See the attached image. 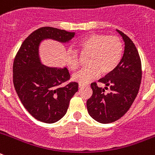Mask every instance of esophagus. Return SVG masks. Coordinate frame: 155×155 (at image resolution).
Instances as JSON below:
<instances>
[{
	"label": "esophagus",
	"instance_id": "obj_1",
	"mask_svg": "<svg viewBox=\"0 0 155 155\" xmlns=\"http://www.w3.org/2000/svg\"><path fill=\"white\" fill-rule=\"evenodd\" d=\"M85 86H87V85H86V84H78V87H80V88H82V87H85Z\"/></svg>",
	"mask_w": 155,
	"mask_h": 155
}]
</instances>
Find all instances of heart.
Wrapping results in <instances>:
<instances>
[{"mask_svg": "<svg viewBox=\"0 0 155 155\" xmlns=\"http://www.w3.org/2000/svg\"><path fill=\"white\" fill-rule=\"evenodd\" d=\"M81 53H90L87 64L74 74L73 79L80 84H85L102 74L111 73L120 63L123 55L124 46L121 39L116 35L92 34L82 39L78 43ZM66 65L71 71L79 68L78 53L68 50L65 56Z\"/></svg>", "mask_w": 155, "mask_h": 155, "instance_id": "obj_1", "label": "heart"}]
</instances>
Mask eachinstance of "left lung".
<instances>
[{"instance_id":"8db88e82","label":"left lung","mask_w":155,"mask_h":155,"mask_svg":"<svg viewBox=\"0 0 155 155\" xmlns=\"http://www.w3.org/2000/svg\"><path fill=\"white\" fill-rule=\"evenodd\" d=\"M124 42L121 61L111 73L99 79L105 84L99 87L91 83L93 93L87 101V109L91 118L101 124H110L125 115L137 95L141 82V61L136 46L126 34L116 29ZM110 88L109 93L104 90Z\"/></svg>"}]
</instances>
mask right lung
<instances>
[{"instance_id": "1", "label": "right lung", "mask_w": 155, "mask_h": 155, "mask_svg": "<svg viewBox=\"0 0 155 155\" xmlns=\"http://www.w3.org/2000/svg\"><path fill=\"white\" fill-rule=\"evenodd\" d=\"M74 35L75 32L42 27L25 39L16 54L14 86L24 107L39 121L53 124L63 118L71 98L78 90L77 82H68L71 75L67 68H49L41 63L39 44L46 39L67 42Z\"/></svg>"}]
</instances>
